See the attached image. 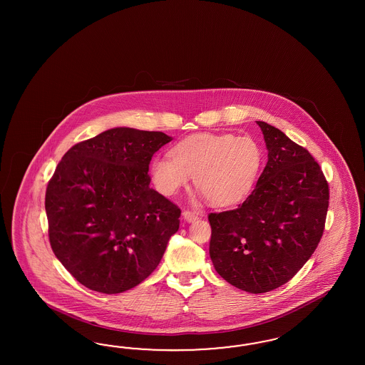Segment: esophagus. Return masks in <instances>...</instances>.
I'll return each mask as SVG.
<instances>
[{
	"mask_svg": "<svg viewBox=\"0 0 365 365\" xmlns=\"http://www.w3.org/2000/svg\"><path fill=\"white\" fill-rule=\"evenodd\" d=\"M182 215H183V220L186 222H195L199 220L198 212H194V211L185 210Z\"/></svg>",
	"mask_w": 365,
	"mask_h": 365,
	"instance_id": "esophagus-1",
	"label": "esophagus"
}]
</instances>
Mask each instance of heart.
Here are the masks:
<instances>
[{"label": "heart", "mask_w": 365, "mask_h": 365, "mask_svg": "<svg viewBox=\"0 0 365 365\" xmlns=\"http://www.w3.org/2000/svg\"><path fill=\"white\" fill-rule=\"evenodd\" d=\"M262 166V150L252 136L199 133L186 138L170 156H155L150 174L156 190L174 197L194 177L211 205L232 207L252 194Z\"/></svg>", "instance_id": "1"}]
</instances>
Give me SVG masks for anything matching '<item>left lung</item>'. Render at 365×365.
<instances>
[{
  "instance_id": "left-lung-1",
  "label": "left lung",
  "mask_w": 365,
  "mask_h": 365,
  "mask_svg": "<svg viewBox=\"0 0 365 365\" xmlns=\"http://www.w3.org/2000/svg\"><path fill=\"white\" fill-rule=\"evenodd\" d=\"M267 162L238 209L211 212L210 258L232 287L265 293L287 284L314 253L329 188L308 150L265 122Z\"/></svg>"
}]
</instances>
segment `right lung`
I'll return each instance as SVG.
<instances>
[{
	"mask_svg": "<svg viewBox=\"0 0 365 365\" xmlns=\"http://www.w3.org/2000/svg\"><path fill=\"white\" fill-rule=\"evenodd\" d=\"M171 140L116 127L73 145L56 167L45 194L49 242L81 285L123 293L159 265L180 210L150 187L148 165Z\"/></svg>",
	"mask_w": 365,
	"mask_h": 365,
	"instance_id": "right-lung-1",
	"label": "right lung"
}]
</instances>
